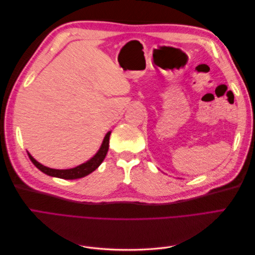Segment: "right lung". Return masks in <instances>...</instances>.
I'll list each match as a JSON object with an SVG mask.
<instances>
[{
	"label": "right lung",
	"instance_id": "1",
	"mask_svg": "<svg viewBox=\"0 0 255 255\" xmlns=\"http://www.w3.org/2000/svg\"><path fill=\"white\" fill-rule=\"evenodd\" d=\"M111 130L107 132L104 139L102 141L101 146L98 150V152L92 156L90 159H88L85 163L76 166L74 168H69V169H53L49 168L47 166H43L40 164L39 161H37L32 155H30L29 152H27L29 159L32 160V163L39 169V170L47 175L54 176V177H58V179H64V180H75V179H81V177L86 176L90 174L91 172H94L96 169L102 164V161L104 160L107 151H109V146H110V136H111Z\"/></svg>",
	"mask_w": 255,
	"mask_h": 255
}]
</instances>
